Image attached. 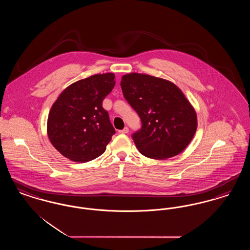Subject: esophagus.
Here are the masks:
<instances>
[{"mask_svg":"<svg viewBox=\"0 0 250 250\" xmlns=\"http://www.w3.org/2000/svg\"><path fill=\"white\" fill-rule=\"evenodd\" d=\"M128 131H129V129H128V127H125L124 129H122V130H119L120 134H127L128 133Z\"/></svg>","mask_w":250,"mask_h":250,"instance_id":"34e87169","label":"esophagus"}]
</instances>
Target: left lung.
<instances>
[{"label":"left lung","mask_w":250,"mask_h":250,"mask_svg":"<svg viewBox=\"0 0 250 250\" xmlns=\"http://www.w3.org/2000/svg\"><path fill=\"white\" fill-rule=\"evenodd\" d=\"M121 87L143 124L132 135L141 154L166 159L188 147L197 130V114L175 84L150 75L130 73L122 77Z\"/></svg>","instance_id":"1"}]
</instances>
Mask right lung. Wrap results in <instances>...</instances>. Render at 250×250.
I'll return each instance as SVG.
<instances>
[{"mask_svg":"<svg viewBox=\"0 0 250 250\" xmlns=\"http://www.w3.org/2000/svg\"><path fill=\"white\" fill-rule=\"evenodd\" d=\"M114 79L113 73H105L78 81L53 103L48 113V139L64 157L84 163L106 151L115 129L102 103L112 91Z\"/></svg>","mask_w":250,"mask_h":250,"instance_id":"obj_1","label":"right lung"}]
</instances>
